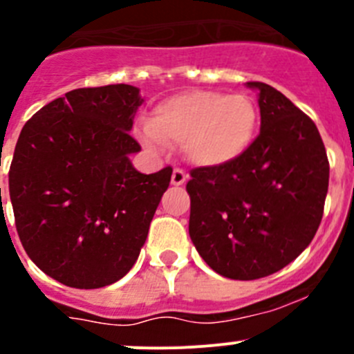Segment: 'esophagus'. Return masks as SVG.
<instances>
[{"label":"esophagus","instance_id":"34e87169","mask_svg":"<svg viewBox=\"0 0 354 354\" xmlns=\"http://www.w3.org/2000/svg\"><path fill=\"white\" fill-rule=\"evenodd\" d=\"M187 173H185L183 169H180V167H174L173 169V174H171V183L176 185V187H180V185H183L185 181H187Z\"/></svg>","mask_w":354,"mask_h":354}]
</instances>
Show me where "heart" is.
<instances>
[{
    "label": "heart",
    "instance_id": "obj_1",
    "mask_svg": "<svg viewBox=\"0 0 354 354\" xmlns=\"http://www.w3.org/2000/svg\"><path fill=\"white\" fill-rule=\"evenodd\" d=\"M259 111L249 95L190 91L160 102L147 118L149 145H178L197 166L218 167L240 159L252 145Z\"/></svg>",
    "mask_w": 354,
    "mask_h": 354
}]
</instances>
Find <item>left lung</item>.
<instances>
[{"label": "left lung", "mask_w": 354, "mask_h": 354, "mask_svg": "<svg viewBox=\"0 0 354 354\" xmlns=\"http://www.w3.org/2000/svg\"><path fill=\"white\" fill-rule=\"evenodd\" d=\"M261 131L240 159L195 167L187 183L190 239L219 275L256 280L279 272L313 240L328 190V159L315 122L259 81Z\"/></svg>", "instance_id": "obj_1"}]
</instances>
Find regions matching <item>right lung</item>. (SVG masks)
I'll return each mask as SVG.
<instances>
[{
  "mask_svg": "<svg viewBox=\"0 0 354 354\" xmlns=\"http://www.w3.org/2000/svg\"><path fill=\"white\" fill-rule=\"evenodd\" d=\"M138 88H77L37 111L19 136L8 173L17 233L51 279L98 289L138 259L173 167L142 174L128 156Z\"/></svg>",
  "mask_w": 354,
  "mask_h": 354,
  "instance_id": "right-lung-1",
  "label": "right lung"
}]
</instances>
